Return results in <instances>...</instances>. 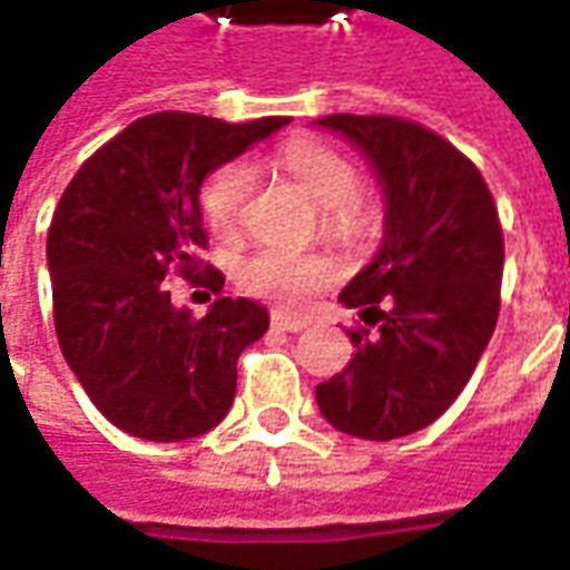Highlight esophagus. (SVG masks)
I'll return each mask as SVG.
<instances>
[{"mask_svg":"<svg viewBox=\"0 0 570 570\" xmlns=\"http://www.w3.org/2000/svg\"><path fill=\"white\" fill-rule=\"evenodd\" d=\"M272 326L284 328V332H305L311 323H307V320H298V317H284V314H274Z\"/></svg>","mask_w":570,"mask_h":570,"instance_id":"esophagus-1","label":"esophagus"}]
</instances>
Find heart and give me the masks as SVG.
<instances>
[{
	"instance_id": "obj_1",
	"label": "heart",
	"mask_w": 570,
	"mask_h": 570,
	"mask_svg": "<svg viewBox=\"0 0 570 570\" xmlns=\"http://www.w3.org/2000/svg\"><path fill=\"white\" fill-rule=\"evenodd\" d=\"M277 166L284 168L298 187L323 210V220L332 235L347 238L362 226V208L356 202L360 178L356 168L335 150L296 138L277 150ZM253 168L244 163L223 166L202 189V210L208 217L210 229L229 235L242 220L244 205L250 199ZM335 277V263L320 253H298L286 247H263L250 253L238 265V284L253 296L274 302L286 311L305 307L320 289Z\"/></svg>"
}]
</instances>
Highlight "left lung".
<instances>
[{
  "label": "left lung",
  "mask_w": 570,
  "mask_h": 570,
  "mask_svg": "<svg viewBox=\"0 0 570 570\" xmlns=\"http://www.w3.org/2000/svg\"><path fill=\"white\" fill-rule=\"evenodd\" d=\"M320 129L368 163L383 238L338 302L360 307L353 360L317 386L338 432L392 441L435 423L465 390L499 320L504 242L478 166L441 135L399 117L332 114Z\"/></svg>",
  "instance_id": "obj_1"
}]
</instances>
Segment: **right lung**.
Segmentation results:
<instances>
[{
    "instance_id": "right-lung-1",
    "label": "right lung",
    "mask_w": 570,
    "mask_h": 570,
    "mask_svg": "<svg viewBox=\"0 0 570 570\" xmlns=\"http://www.w3.org/2000/svg\"><path fill=\"white\" fill-rule=\"evenodd\" d=\"M284 117L223 124L163 111L126 126L78 168L48 232L53 323L69 368L126 435L189 441L229 414L242 350L268 328L253 298H217L196 320L163 286L193 274L208 235L199 193ZM210 289L223 274L208 272Z\"/></svg>"
}]
</instances>
